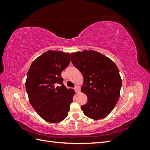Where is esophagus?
Here are the masks:
<instances>
[{"mask_svg": "<svg viewBox=\"0 0 150 150\" xmlns=\"http://www.w3.org/2000/svg\"><path fill=\"white\" fill-rule=\"evenodd\" d=\"M74 90H75V91H76V93H80V89H79V87L78 86H76V87L74 88Z\"/></svg>", "mask_w": 150, "mask_h": 150, "instance_id": "1", "label": "esophagus"}]
</instances>
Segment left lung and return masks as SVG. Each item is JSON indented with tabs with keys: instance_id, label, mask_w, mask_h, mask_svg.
Listing matches in <instances>:
<instances>
[{
	"instance_id": "8db88e82",
	"label": "left lung",
	"mask_w": 150,
	"mask_h": 150,
	"mask_svg": "<svg viewBox=\"0 0 150 150\" xmlns=\"http://www.w3.org/2000/svg\"><path fill=\"white\" fill-rule=\"evenodd\" d=\"M71 57L83 76L81 91L88 97L81 110L91 119L104 118L120 98L122 80L118 68L111 59L93 50L72 52Z\"/></svg>"
}]
</instances>
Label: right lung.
Listing matches in <instances>:
<instances>
[{
    "label": "right lung",
    "instance_id": "right-lung-1",
    "mask_svg": "<svg viewBox=\"0 0 150 150\" xmlns=\"http://www.w3.org/2000/svg\"><path fill=\"white\" fill-rule=\"evenodd\" d=\"M70 61L69 52L49 50L35 59L27 74L25 89L31 106L43 120L51 123L67 116L75 94L74 89L63 84L61 77Z\"/></svg>",
    "mask_w": 150,
    "mask_h": 150
}]
</instances>
